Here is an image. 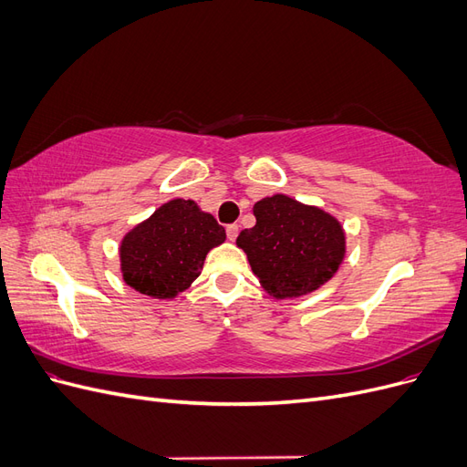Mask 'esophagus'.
I'll use <instances>...</instances> for the list:
<instances>
[{
    "label": "esophagus",
    "instance_id": "esophagus-1",
    "mask_svg": "<svg viewBox=\"0 0 467 467\" xmlns=\"http://www.w3.org/2000/svg\"><path fill=\"white\" fill-rule=\"evenodd\" d=\"M237 234H239V225H237V223H230L228 228H225V235H228L230 242H235Z\"/></svg>",
    "mask_w": 467,
    "mask_h": 467
}]
</instances>
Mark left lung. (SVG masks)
Instances as JSON below:
<instances>
[{
	"label": "left lung",
	"mask_w": 467,
	"mask_h": 467,
	"mask_svg": "<svg viewBox=\"0 0 467 467\" xmlns=\"http://www.w3.org/2000/svg\"><path fill=\"white\" fill-rule=\"evenodd\" d=\"M257 223L237 235L263 288L278 300L317 290L345 257V234L327 212L275 194L253 206Z\"/></svg>",
	"instance_id": "1"
}]
</instances>
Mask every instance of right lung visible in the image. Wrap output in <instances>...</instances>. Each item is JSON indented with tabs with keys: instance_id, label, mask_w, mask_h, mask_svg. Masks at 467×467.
Instances as JSON below:
<instances>
[{
	"instance_id": "obj_1",
	"label": "right lung",
	"mask_w": 467,
	"mask_h": 467,
	"mask_svg": "<svg viewBox=\"0 0 467 467\" xmlns=\"http://www.w3.org/2000/svg\"><path fill=\"white\" fill-rule=\"evenodd\" d=\"M225 230L192 201L160 206L120 245L124 282L151 298H173L201 275L206 253L223 244Z\"/></svg>"
}]
</instances>
